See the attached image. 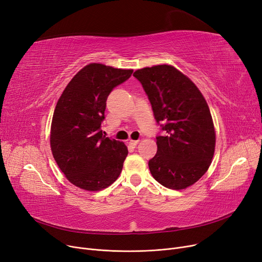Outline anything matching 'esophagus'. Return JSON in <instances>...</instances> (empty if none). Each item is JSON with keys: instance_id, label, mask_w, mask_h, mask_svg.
<instances>
[{"instance_id": "obj_1", "label": "esophagus", "mask_w": 262, "mask_h": 262, "mask_svg": "<svg viewBox=\"0 0 262 262\" xmlns=\"http://www.w3.org/2000/svg\"><path fill=\"white\" fill-rule=\"evenodd\" d=\"M138 142H139L138 140H129V144H130L132 146H134V147H135L137 144H138Z\"/></svg>"}]
</instances>
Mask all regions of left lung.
Instances as JSON below:
<instances>
[{"label":"left lung","mask_w":262,"mask_h":262,"mask_svg":"<svg viewBox=\"0 0 262 262\" xmlns=\"http://www.w3.org/2000/svg\"><path fill=\"white\" fill-rule=\"evenodd\" d=\"M156 122L157 153L148 161L155 180L169 189H186L207 172L215 147V132L207 102L189 77L169 64L137 70Z\"/></svg>","instance_id":"8db88e82"}]
</instances>
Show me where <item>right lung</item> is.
<instances>
[{
    "label": "right lung",
    "instance_id": "add662e5",
    "mask_svg": "<svg viewBox=\"0 0 262 262\" xmlns=\"http://www.w3.org/2000/svg\"><path fill=\"white\" fill-rule=\"evenodd\" d=\"M133 70L89 63L70 80L54 110L51 149L67 180L87 191H99L117 181L128 150L103 135L106 101Z\"/></svg>",
    "mask_w": 262,
    "mask_h": 262
}]
</instances>
